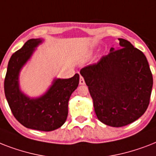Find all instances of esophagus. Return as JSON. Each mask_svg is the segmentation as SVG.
Segmentation results:
<instances>
[{"instance_id":"esophagus-1","label":"esophagus","mask_w":156,"mask_h":156,"mask_svg":"<svg viewBox=\"0 0 156 156\" xmlns=\"http://www.w3.org/2000/svg\"><path fill=\"white\" fill-rule=\"evenodd\" d=\"M79 84L80 85H84L85 84V80L83 78V76H80V78H79Z\"/></svg>"}]
</instances>
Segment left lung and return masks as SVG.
<instances>
[{
    "instance_id": "1",
    "label": "left lung",
    "mask_w": 156,
    "mask_h": 156,
    "mask_svg": "<svg viewBox=\"0 0 156 156\" xmlns=\"http://www.w3.org/2000/svg\"><path fill=\"white\" fill-rule=\"evenodd\" d=\"M97 63L80 70L93 100L98 119L107 126L121 127L138 120L147 108L152 73L147 57L130 42L118 39Z\"/></svg>"
}]
</instances>
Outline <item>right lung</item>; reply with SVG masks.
<instances>
[{
    "label": "right lung",
    "mask_w": 156,
    "mask_h": 156,
    "mask_svg": "<svg viewBox=\"0 0 156 156\" xmlns=\"http://www.w3.org/2000/svg\"><path fill=\"white\" fill-rule=\"evenodd\" d=\"M42 43L40 39L27 40L22 48L11 56L6 72L4 89L11 112L18 122L27 128L52 131L60 128L68 116V103L77 89L79 74L67 79H54L44 95L30 99L19 89L18 76L21 69L30 59L35 48Z\"/></svg>",
    "instance_id": "add662e5"
}]
</instances>
